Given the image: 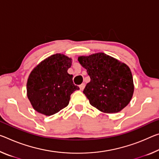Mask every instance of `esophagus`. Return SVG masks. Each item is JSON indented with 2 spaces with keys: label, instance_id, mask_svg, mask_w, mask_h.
<instances>
[{
  "label": "esophagus",
  "instance_id": "34e87169",
  "mask_svg": "<svg viewBox=\"0 0 159 159\" xmlns=\"http://www.w3.org/2000/svg\"><path fill=\"white\" fill-rule=\"evenodd\" d=\"M85 84H80V85H79V88H80V90H83L84 89V88H85Z\"/></svg>",
  "mask_w": 159,
  "mask_h": 159
}]
</instances>
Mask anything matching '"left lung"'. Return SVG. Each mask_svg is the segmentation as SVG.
<instances>
[{
	"label": "left lung",
	"instance_id": "obj_1",
	"mask_svg": "<svg viewBox=\"0 0 159 159\" xmlns=\"http://www.w3.org/2000/svg\"><path fill=\"white\" fill-rule=\"evenodd\" d=\"M78 60L90 78L84 93L92 106L103 112L115 113L129 104L134 84L127 65L104 53L81 56Z\"/></svg>",
	"mask_w": 159,
	"mask_h": 159
}]
</instances>
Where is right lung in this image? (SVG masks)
I'll list each match as a JSON object with an SVG mask.
<instances>
[{"mask_svg":"<svg viewBox=\"0 0 159 159\" xmlns=\"http://www.w3.org/2000/svg\"><path fill=\"white\" fill-rule=\"evenodd\" d=\"M71 59L57 54L42 61L31 72L27 83V97L37 112L49 116L69 105L70 95L79 90L67 70Z\"/></svg>","mask_w":159,"mask_h":159,"instance_id":"right-lung-1","label":"right lung"}]
</instances>
